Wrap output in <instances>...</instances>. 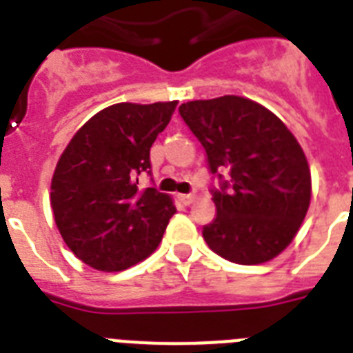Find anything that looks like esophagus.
I'll use <instances>...</instances> for the list:
<instances>
[{
  "mask_svg": "<svg viewBox=\"0 0 353 353\" xmlns=\"http://www.w3.org/2000/svg\"><path fill=\"white\" fill-rule=\"evenodd\" d=\"M177 198H179V201H181V203L185 205V207H188V205H192L194 199H196L192 196V194H179Z\"/></svg>",
  "mask_w": 353,
  "mask_h": 353,
  "instance_id": "1",
  "label": "esophagus"
}]
</instances>
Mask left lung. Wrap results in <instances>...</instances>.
<instances>
[{"instance_id": "obj_1", "label": "left lung", "mask_w": 353, "mask_h": 353, "mask_svg": "<svg viewBox=\"0 0 353 353\" xmlns=\"http://www.w3.org/2000/svg\"><path fill=\"white\" fill-rule=\"evenodd\" d=\"M207 152L216 218L203 227L207 245L229 262L256 265L290 245L312 199V174L295 135L268 108L225 95L179 106ZM220 171L230 174V181Z\"/></svg>"}]
</instances>
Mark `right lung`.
<instances>
[{
	"label": "right lung",
	"instance_id": "add662e5",
	"mask_svg": "<svg viewBox=\"0 0 353 353\" xmlns=\"http://www.w3.org/2000/svg\"><path fill=\"white\" fill-rule=\"evenodd\" d=\"M177 102H121L85 122L63 150L51 181L54 223L79 260L124 271L157 249L176 214L170 196L139 190L150 148Z\"/></svg>",
	"mask_w": 353,
	"mask_h": 353
}]
</instances>
